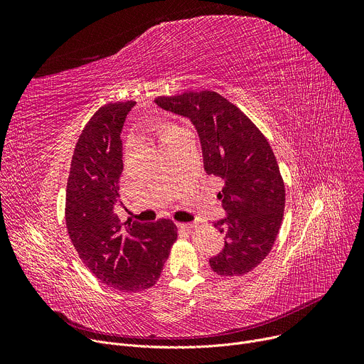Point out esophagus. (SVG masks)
<instances>
[{
	"label": "esophagus",
	"mask_w": 364,
	"mask_h": 364,
	"mask_svg": "<svg viewBox=\"0 0 364 364\" xmlns=\"http://www.w3.org/2000/svg\"><path fill=\"white\" fill-rule=\"evenodd\" d=\"M198 225V223H183V224H180V227L181 228H186V230H192V228H195Z\"/></svg>",
	"instance_id": "1"
}]
</instances>
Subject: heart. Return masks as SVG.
Instances as JSON below:
<instances>
[{
	"instance_id": "b5f03b06",
	"label": "heart",
	"mask_w": 364,
	"mask_h": 364,
	"mask_svg": "<svg viewBox=\"0 0 364 364\" xmlns=\"http://www.w3.org/2000/svg\"><path fill=\"white\" fill-rule=\"evenodd\" d=\"M176 127H171V125H166V127H162L161 128V134H159V137H161V140L164 139V137H166L168 136V134L172 131V129H174Z\"/></svg>"
}]
</instances>
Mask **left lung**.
<instances>
[{
  "label": "left lung",
  "instance_id": "left-lung-1",
  "mask_svg": "<svg viewBox=\"0 0 364 364\" xmlns=\"http://www.w3.org/2000/svg\"><path fill=\"white\" fill-rule=\"evenodd\" d=\"M155 103L192 121L206 174L224 183L218 198L227 217L214 224L225 235L224 247L209 265L220 276L252 272L270 254L284 211V184L269 141L215 91H187Z\"/></svg>",
  "mask_w": 364,
  "mask_h": 364
}]
</instances>
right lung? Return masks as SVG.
<instances>
[{"label": "right lung", "instance_id": "obj_1", "mask_svg": "<svg viewBox=\"0 0 364 364\" xmlns=\"http://www.w3.org/2000/svg\"><path fill=\"white\" fill-rule=\"evenodd\" d=\"M136 102L92 114L75 146L66 187L69 237L87 269L109 288L139 292L161 277L177 227L171 220L121 223L114 214L124 169L121 132Z\"/></svg>", "mask_w": 364, "mask_h": 364}]
</instances>
